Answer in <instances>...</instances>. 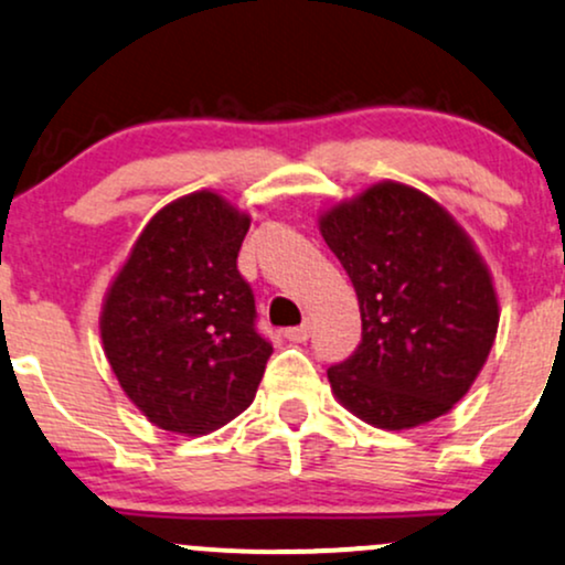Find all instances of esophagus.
<instances>
[{
    "instance_id": "esophagus-1",
    "label": "esophagus",
    "mask_w": 565,
    "mask_h": 565,
    "mask_svg": "<svg viewBox=\"0 0 565 565\" xmlns=\"http://www.w3.org/2000/svg\"><path fill=\"white\" fill-rule=\"evenodd\" d=\"M310 334H312V326L308 321H305L302 326H295V329L284 331V337H287L289 342H308Z\"/></svg>"
}]
</instances>
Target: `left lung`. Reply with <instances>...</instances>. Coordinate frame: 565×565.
<instances>
[{"label": "left lung", "mask_w": 565, "mask_h": 565, "mask_svg": "<svg viewBox=\"0 0 565 565\" xmlns=\"http://www.w3.org/2000/svg\"><path fill=\"white\" fill-rule=\"evenodd\" d=\"M355 287L358 350L329 369L348 411L379 429L445 416L471 390L498 334V295L466 231L431 196L373 183L321 215Z\"/></svg>", "instance_id": "8db88e82"}]
</instances>
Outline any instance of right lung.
<instances>
[{
  "label": "right lung",
  "mask_w": 565,
  "mask_h": 565,
  "mask_svg": "<svg viewBox=\"0 0 565 565\" xmlns=\"http://www.w3.org/2000/svg\"><path fill=\"white\" fill-rule=\"evenodd\" d=\"M249 217L213 192L171 202L147 223L102 308L105 355L154 426L207 434L255 399L270 342L236 257Z\"/></svg>",
  "instance_id": "obj_1"
}]
</instances>
